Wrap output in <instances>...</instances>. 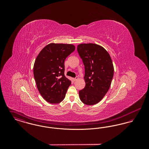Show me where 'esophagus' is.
Here are the masks:
<instances>
[{
  "label": "esophagus",
  "mask_w": 149,
  "mask_h": 149,
  "mask_svg": "<svg viewBox=\"0 0 149 149\" xmlns=\"http://www.w3.org/2000/svg\"><path fill=\"white\" fill-rule=\"evenodd\" d=\"M78 79H79V78H78V77H76L75 78H73V80H74V81H76Z\"/></svg>",
  "instance_id": "34e87169"
}]
</instances>
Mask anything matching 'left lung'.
<instances>
[{
	"label": "left lung",
	"instance_id": "obj_1",
	"mask_svg": "<svg viewBox=\"0 0 149 149\" xmlns=\"http://www.w3.org/2000/svg\"><path fill=\"white\" fill-rule=\"evenodd\" d=\"M77 50L85 68V86L79 91V97L85 104L94 105L110 88L114 74L112 61L106 50L95 43L80 44Z\"/></svg>",
	"mask_w": 149,
	"mask_h": 149
}]
</instances>
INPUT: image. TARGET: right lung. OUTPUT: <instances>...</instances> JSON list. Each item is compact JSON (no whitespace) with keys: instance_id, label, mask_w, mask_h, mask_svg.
<instances>
[{"instance_id":"right-lung-1","label":"right lung","mask_w":149,"mask_h":149,"mask_svg":"<svg viewBox=\"0 0 149 149\" xmlns=\"http://www.w3.org/2000/svg\"><path fill=\"white\" fill-rule=\"evenodd\" d=\"M75 49L71 44L51 43L36 58L33 75L37 89L45 100L56 104L64 100L71 84L64 75L66 58Z\"/></svg>"}]
</instances>
